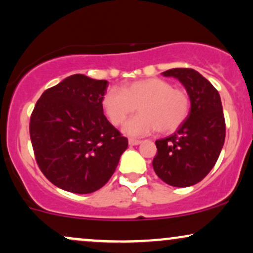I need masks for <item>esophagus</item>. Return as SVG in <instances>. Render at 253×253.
I'll return each mask as SVG.
<instances>
[{"mask_svg": "<svg viewBox=\"0 0 253 253\" xmlns=\"http://www.w3.org/2000/svg\"><path fill=\"white\" fill-rule=\"evenodd\" d=\"M140 142H141V141H140V140H136V139H133V138H130L128 140V144L130 146H136V145H139Z\"/></svg>", "mask_w": 253, "mask_h": 253, "instance_id": "obj_1", "label": "esophagus"}]
</instances>
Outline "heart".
I'll return each mask as SVG.
<instances>
[{
	"label": "heart",
	"mask_w": 253,
	"mask_h": 253,
	"mask_svg": "<svg viewBox=\"0 0 253 253\" xmlns=\"http://www.w3.org/2000/svg\"><path fill=\"white\" fill-rule=\"evenodd\" d=\"M101 106L114 126L129 119L124 130L128 135L142 136L158 129L172 133L184 125L191 111V99L186 90L174 88L171 82L159 78L141 79L124 84L121 89L111 87L103 93Z\"/></svg>",
	"instance_id": "obj_1"
}]
</instances>
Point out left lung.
I'll return each mask as SVG.
<instances>
[{
	"label": "left lung",
	"mask_w": 253,
	"mask_h": 253,
	"mask_svg": "<svg viewBox=\"0 0 253 253\" xmlns=\"http://www.w3.org/2000/svg\"><path fill=\"white\" fill-rule=\"evenodd\" d=\"M186 88L191 99L187 120L174 134L157 140L154 172L166 184L192 186L202 181L217 163L225 141V118L218 90L202 74L191 68L164 72Z\"/></svg>",
	"instance_id": "left-lung-1"
}]
</instances>
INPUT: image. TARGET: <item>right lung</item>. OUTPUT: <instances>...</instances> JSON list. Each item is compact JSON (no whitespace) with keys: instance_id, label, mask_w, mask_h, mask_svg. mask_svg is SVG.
<instances>
[{"instance_id":"obj_1","label":"right lung","mask_w":253,"mask_h":253,"mask_svg":"<svg viewBox=\"0 0 253 253\" xmlns=\"http://www.w3.org/2000/svg\"><path fill=\"white\" fill-rule=\"evenodd\" d=\"M108 82L82 74L44 90L30 117L36 163L45 178L72 193H92L109 180L128 140L103 114Z\"/></svg>"}]
</instances>
